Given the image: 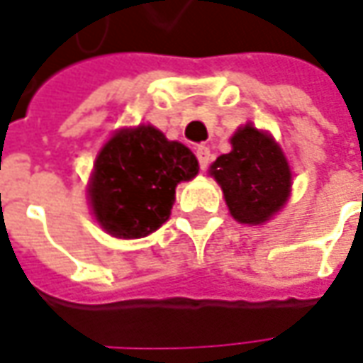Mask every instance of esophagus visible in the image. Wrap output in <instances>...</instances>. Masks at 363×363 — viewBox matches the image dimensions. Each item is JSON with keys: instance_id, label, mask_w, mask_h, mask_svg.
<instances>
[{"instance_id": "obj_1", "label": "esophagus", "mask_w": 363, "mask_h": 363, "mask_svg": "<svg viewBox=\"0 0 363 363\" xmlns=\"http://www.w3.org/2000/svg\"><path fill=\"white\" fill-rule=\"evenodd\" d=\"M196 155H198V161H200V167L206 169L210 165V160H212V151L208 145H198L196 149Z\"/></svg>"}]
</instances>
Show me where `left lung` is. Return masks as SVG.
<instances>
[{
    "mask_svg": "<svg viewBox=\"0 0 363 363\" xmlns=\"http://www.w3.org/2000/svg\"><path fill=\"white\" fill-rule=\"evenodd\" d=\"M210 172L240 224L267 222L289 198L291 172L285 155L269 135L252 125L234 133L232 151L220 155Z\"/></svg>",
    "mask_w": 363,
    "mask_h": 363,
    "instance_id": "8db88e82",
    "label": "left lung"
}]
</instances>
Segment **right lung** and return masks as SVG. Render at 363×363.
<instances>
[{
    "label": "right lung",
    "mask_w": 363,
    "mask_h": 363,
    "mask_svg": "<svg viewBox=\"0 0 363 363\" xmlns=\"http://www.w3.org/2000/svg\"><path fill=\"white\" fill-rule=\"evenodd\" d=\"M198 174L188 147L151 125L119 131L99 153L91 179L94 216L119 238L155 232L172 214L175 186Z\"/></svg>",
    "instance_id": "obj_1"
}]
</instances>
